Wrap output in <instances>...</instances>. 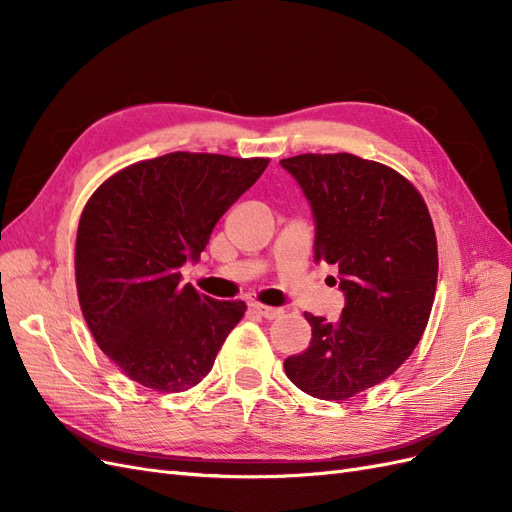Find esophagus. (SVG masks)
<instances>
[{
    "label": "esophagus",
    "instance_id": "obj_1",
    "mask_svg": "<svg viewBox=\"0 0 512 512\" xmlns=\"http://www.w3.org/2000/svg\"><path fill=\"white\" fill-rule=\"evenodd\" d=\"M252 309L256 314H260L262 318H267V320H273V318L282 314L280 307H269V305H262V303H252Z\"/></svg>",
    "mask_w": 512,
    "mask_h": 512
}]
</instances>
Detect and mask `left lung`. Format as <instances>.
I'll return each mask as SVG.
<instances>
[{
    "instance_id": "8db88e82",
    "label": "left lung",
    "mask_w": 512,
    "mask_h": 512,
    "mask_svg": "<svg viewBox=\"0 0 512 512\" xmlns=\"http://www.w3.org/2000/svg\"><path fill=\"white\" fill-rule=\"evenodd\" d=\"M316 220L314 258L339 269L337 322L305 312L312 342L284 361L307 395L346 401L389 378L423 337L436 299L438 241L425 200L395 168L352 153L280 162Z\"/></svg>"
}]
</instances>
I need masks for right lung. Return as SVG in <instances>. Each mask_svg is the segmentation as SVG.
<instances>
[{
	"instance_id": "add662e5",
	"label": "right lung",
	"mask_w": 512,
	"mask_h": 512,
	"mask_svg": "<svg viewBox=\"0 0 512 512\" xmlns=\"http://www.w3.org/2000/svg\"><path fill=\"white\" fill-rule=\"evenodd\" d=\"M269 158L175 151L117 170L89 196L76 230L81 312L123 374L160 393L203 380L247 305L181 284L215 224Z\"/></svg>"
}]
</instances>
